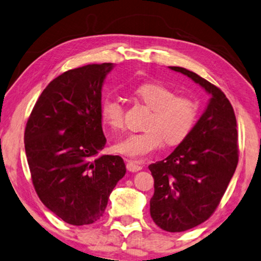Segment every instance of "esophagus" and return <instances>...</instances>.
I'll return each instance as SVG.
<instances>
[{
    "instance_id": "obj_1",
    "label": "esophagus",
    "mask_w": 261,
    "mask_h": 261,
    "mask_svg": "<svg viewBox=\"0 0 261 261\" xmlns=\"http://www.w3.org/2000/svg\"><path fill=\"white\" fill-rule=\"evenodd\" d=\"M142 168H143L142 163L139 161H132V160H129V161L127 162V169L132 172H136V171L141 170Z\"/></svg>"
}]
</instances>
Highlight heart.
<instances>
[{
  "instance_id": "obj_1",
  "label": "heart",
  "mask_w": 261,
  "mask_h": 261,
  "mask_svg": "<svg viewBox=\"0 0 261 261\" xmlns=\"http://www.w3.org/2000/svg\"><path fill=\"white\" fill-rule=\"evenodd\" d=\"M151 114L141 133H130L117 143V150L130 158L153 153L167 144L174 146L182 142L194 127L197 119V105L190 98L177 95L176 92L163 84L146 83L134 91ZM101 115L103 121L114 130L125 126V108L121 99L107 97L102 101Z\"/></svg>"
}]
</instances>
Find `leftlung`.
Here are the masks:
<instances>
[{"label":"left lung","mask_w":261,"mask_h":261,"mask_svg":"<svg viewBox=\"0 0 261 261\" xmlns=\"http://www.w3.org/2000/svg\"><path fill=\"white\" fill-rule=\"evenodd\" d=\"M181 72L211 95L189 135L167 159L151 163L154 195L150 216L168 232L190 230L211 217L238 164L237 120L222 90L195 72Z\"/></svg>","instance_id":"8db88e82"}]
</instances>
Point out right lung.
Segmentation results:
<instances>
[{"label": "right lung", "mask_w": 261, "mask_h": 261, "mask_svg": "<svg viewBox=\"0 0 261 261\" xmlns=\"http://www.w3.org/2000/svg\"><path fill=\"white\" fill-rule=\"evenodd\" d=\"M112 69V63L90 64L58 75L39 95L24 132L36 192L71 225L97 222L126 174L120 156L97 158L106 144L101 89Z\"/></svg>", "instance_id": "1"}]
</instances>
